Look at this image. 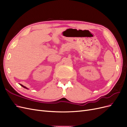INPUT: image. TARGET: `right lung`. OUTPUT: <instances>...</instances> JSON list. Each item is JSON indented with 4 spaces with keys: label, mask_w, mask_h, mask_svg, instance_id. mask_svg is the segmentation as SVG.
Wrapping results in <instances>:
<instances>
[{
    "label": "right lung",
    "mask_w": 127,
    "mask_h": 127,
    "mask_svg": "<svg viewBox=\"0 0 127 127\" xmlns=\"http://www.w3.org/2000/svg\"><path fill=\"white\" fill-rule=\"evenodd\" d=\"M21 85L22 86V87H23L24 88H26V89H28V88H26V87H25L24 86H23V85H21Z\"/></svg>",
    "instance_id": "right-lung-1"
}]
</instances>
